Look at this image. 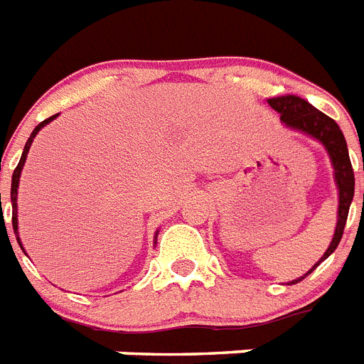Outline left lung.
Segmentation results:
<instances>
[{"label":"left lung","mask_w":364,"mask_h":364,"mask_svg":"<svg viewBox=\"0 0 364 364\" xmlns=\"http://www.w3.org/2000/svg\"><path fill=\"white\" fill-rule=\"evenodd\" d=\"M267 103L280 112V120L291 129L306 133V135L318 139L325 146L327 154H329L331 164L334 168V180H336V188H338V222H336V229H334L333 240H331L329 248L323 254V257L314 264L312 269L308 270V276L316 267L323 259H327L333 254L336 246H338L340 238L344 235L346 220H348V212H350V205L353 200V191H355V176H353V167H351L350 154H348V144H346L344 133L340 132L338 124L323 114L321 110L308 103L306 100H301L297 95H282V97H272L267 100ZM364 168V164H363ZM304 276H301L299 280H293L291 284L301 282Z\"/></svg>","instance_id":"left-lung-1"}]
</instances>
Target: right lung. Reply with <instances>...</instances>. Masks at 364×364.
Returning <instances> with one entry per match:
<instances>
[{"label":"right lung","mask_w":364,"mask_h":364,"mask_svg":"<svg viewBox=\"0 0 364 364\" xmlns=\"http://www.w3.org/2000/svg\"><path fill=\"white\" fill-rule=\"evenodd\" d=\"M56 116L58 114H54V116H50V118H46L45 122H41L39 126L35 127L33 132H31L30 139H28V142H26L24 152H22V158H20L18 165H16V168H14V173H13V182H11V203H13V229H14V235H16V240H18V244H20V248H22V242H20V237H18V212H16V199H18L20 173H22V167H24L26 158H28V152H30V146H31V142H33L35 135L41 132V127H45L46 124L54 120ZM0 206H1V196H0ZM156 235H158V232H156ZM22 250H24V248H22Z\"/></svg>","instance_id":"obj_1"}]
</instances>
